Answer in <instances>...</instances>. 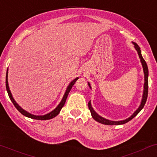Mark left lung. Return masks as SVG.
<instances>
[{"label":"left lung","mask_w":157,"mask_h":157,"mask_svg":"<svg viewBox=\"0 0 157 157\" xmlns=\"http://www.w3.org/2000/svg\"><path fill=\"white\" fill-rule=\"evenodd\" d=\"M132 44H133L134 48L136 50L138 55L139 56V59H140L141 63H142V68H143V71H144V89H143V94H142V101H141V104L139 105V108L132 113V115L131 116H130L129 118H126L124 120H121V121H111L109 119H106V118H104V117L101 116L100 115H98L95 111H94L93 107L92 106V104H91V101H89V104H88V106H89V109L90 110L91 114H92V118H94L96 121L99 122V123L103 124H106V125H120V124H124L127 123V122L130 121V120H132V118H134L135 116H136L138 113L141 111L144 107V104H145L146 101H147V92H148V68H147V63H146L145 60L143 59L142 56V53H141V50L140 48L139 47V45L136 44V43L132 42ZM88 85L89 86L90 89H92L91 87V85L89 82H88Z\"/></svg>","instance_id":"obj_1"}]
</instances>
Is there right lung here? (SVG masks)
<instances>
[{"mask_svg": "<svg viewBox=\"0 0 157 157\" xmlns=\"http://www.w3.org/2000/svg\"><path fill=\"white\" fill-rule=\"evenodd\" d=\"M78 79H79V77H76L75 80H72V81L69 84H68V86L66 88V90H65V92L64 95H63V99L61 100V101H60L59 104H58V106H56V107L54 109L52 110V111L50 112V113H47V114H45V115H33V114H31V113H28V112H27V111H26V110H25L24 109H22V108L19 105L17 104L16 101H15L14 98H13V94H12L11 92H10V87H9V83H8V68H7V71H6V91H7V93H8V94H9V97H10V100H11V101H12V102H13V104H14V106H15V108H16V109H18V111H19L22 115H24L26 117H28V118H33V119H36V120H49V119H51V118H54V117H56V115L59 114L60 110L62 109V108H63V106H64V105H65V101H66L67 97H68V93H69V92L71 91V89L72 86H73L75 85V82L77 81V80H78Z\"/></svg>", "mask_w": 157, "mask_h": 157, "instance_id": "1", "label": "right lung"}]
</instances>
